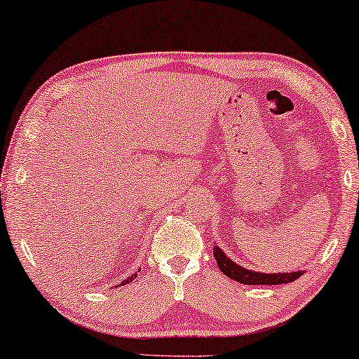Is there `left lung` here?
Masks as SVG:
<instances>
[{
  "label": "left lung",
  "instance_id": "left-lung-1",
  "mask_svg": "<svg viewBox=\"0 0 359 359\" xmlns=\"http://www.w3.org/2000/svg\"><path fill=\"white\" fill-rule=\"evenodd\" d=\"M213 255L216 264L226 277L232 278L238 283L243 285H283L291 283V281L297 280L304 273V270H297V272H278V273H264V272H255V270L245 269L240 264L233 262L231 257L226 256L218 245H215Z\"/></svg>",
  "mask_w": 359,
  "mask_h": 359
}]
</instances>
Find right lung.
Wrapping results in <instances>:
<instances>
[{
  "mask_svg": "<svg viewBox=\"0 0 359 359\" xmlns=\"http://www.w3.org/2000/svg\"><path fill=\"white\" fill-rule=\"evenodd\" d=\"M138 272H140V269H138ZM138 272H135L132 277H128V278H126L124 281H121V285H117V286H122V285H127V283H130V281H133L135 278H137V275H138Z\"/></svg>",
  "mask_w": 359,
  "mask_h": 359,
  "instance_id": "right-lung-1",
  "label": "right lung"
}]
</instances>
